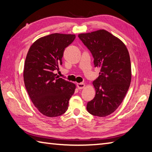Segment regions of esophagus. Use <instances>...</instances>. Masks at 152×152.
I'll return each instance as SVG.
<instances>
[{"label":"esophagus","mask_w":152,"mask_h":152,"mask_svg":"<svg viewBox=\"0 0 152 152\" xmlns=\"http://www.w3.org/2000/svg\"><path fill=\"white\" fill-rule=\"evenodd\" d=\"M77 87H78V89L81 90V89H83V88L85 87V84L84 83H78L76 84Z\"/></svg>","instance_id":"34e87169"}]
</instances>
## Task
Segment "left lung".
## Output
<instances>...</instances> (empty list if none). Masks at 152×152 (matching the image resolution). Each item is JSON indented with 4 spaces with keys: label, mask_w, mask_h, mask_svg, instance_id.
I'll list each match as a JSON object with an SVG mask.
<instances>
[{
    "label": "left lung",
    "mask_w": 152,
    "mask_h": 152,
    "mask_svg": "<svg viewBox=\"0 0 152 152\" xmlns=\"http://www.w3.org/2000/svg\"><path fill=\"white\" fill-rule=\"evenodd\" d=\"M90 51L100 75L93 82L96 95L86 109L92 115L107 116L115 111L129 89L132 78L130 58L126 45L105 30L78 34Z\"/></svg>",
    "instance_id": "1"
}]
</instances>
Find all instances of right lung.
<instances>
[{
  "instance_id": "right-lung-1",
  "label": "right lung",
  "mask_w": 152,
  "mask_h": 152,
  "mask_svg": "<svg viewBox=\"0 0 152 152\" xmlns=\"http://www.w3.org/2000/svg\"><path fill=\"white\" fill-rule=\"evenodd\" d=\"M75 38V34H51L36 40L27 53L24 85L32 103L46 116L64 114L75 91V84L54 72L62 64L64 50Z\"/></svg>"
}]
</instances>
